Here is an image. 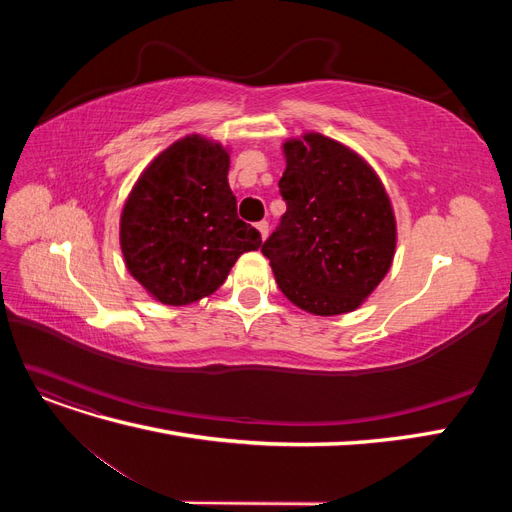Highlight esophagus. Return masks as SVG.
I'll use <instances>...</instances> for the list:
<instances>
[{"mask_svg": "<svg viewBox=\"0 0 512 512\" xmlns=\"http://www.w3.org/2000/svg\"><path fill=\"white\" fill-rule=\"evenodd\" d=\"M256 228H258V232H260L262 241H265V239L269 237V224H267V222H258V224H256Z\"/></svg>", "mask_w": 512, "mask_h": 512, "instance_id": "obj_1", "label": "esophagus"}]
</instances>
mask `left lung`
Returning a JSON list of instances; mask_svg holds the SVG:
<instances>
[{"mask_svg":"<svg viewBox=\"0 0 512 512\" xmlns=\"http://www.w3.org/2000/svg\"><path fill=\"white\" fill-rule=\"evenodd\" d=\"M282 153L286 213L262 245L277 288L307 314L354 312L393 265L391 198L371 164L335 138L305 132Z\"/></svg>","mask_w":512,"mask_h":512,"instance_id":"obj_1","label":"left lung"}]
</instances>
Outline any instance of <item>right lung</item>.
<instances>
[{
    "label": "right lung",
    "mask_w": 512,
    "mask_h": 512,
    "mask_svg": "<svg viewBox=\"0 0 512 512\" xmlns=\"http://www.w3.org/2000/svg\"><path fill=\"white\" fill-rule=\"evenodd\" d=\"M230 149L188 134L153 158L123 203L119 245L153 301L190 305L218 290L241 254L262 245L239 220L228 185Z\"/></svg>",
    "instance_id": "obj_1"
}]
</instances>
